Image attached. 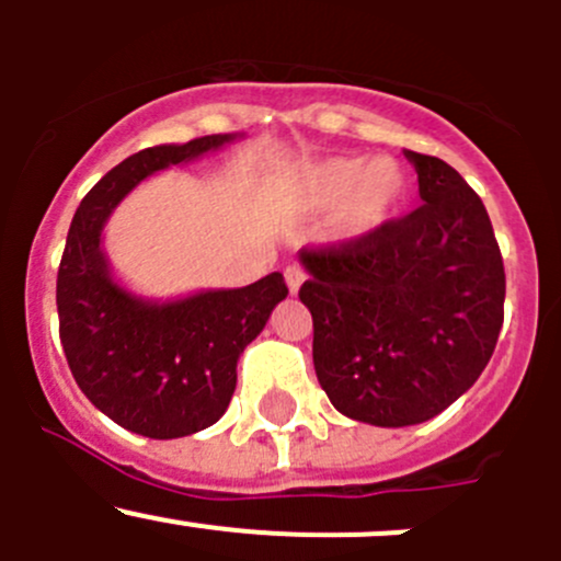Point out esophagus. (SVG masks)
Instances as JSON below:
<instances>
[{
  "mask_svg": "<svg viewBox=\"0 0 561 561\" xmlns=\"http://www.w3.org/2000/svg\"><path fill=\"white\" fill-rule=\"evenodd\" d=\"M285 279H287V287H290V293H298V287H301L304 279H307V271H304L301 265H287Z\"/></svg>",
  "mask_w": 561,
  "mask_h": 561,
  "instance_id": "obj_1",
  "label": "esophagus"
}]
</instances>
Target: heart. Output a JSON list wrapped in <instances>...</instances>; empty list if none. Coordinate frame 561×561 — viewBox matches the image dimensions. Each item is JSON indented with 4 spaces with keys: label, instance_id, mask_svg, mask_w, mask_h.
Here are the masks:
<instances>
[{
    "label": "heart",
    "instance_id": "obj_1",
    "mask_svg": "<svg viewBox=\"0 0 561 561\" xmlns=\"http://www.w3.org/2000/svg\"><path fill=\"white\" fill-rule=\"evenodd\" d=\"M304 208L333 211V230L344 241H364L393 222L410 197V179L396 160L328 157L298 175Z\"/></svg>",
    "mask_w": 561,
    "mask_h": 561
}]
</instances>
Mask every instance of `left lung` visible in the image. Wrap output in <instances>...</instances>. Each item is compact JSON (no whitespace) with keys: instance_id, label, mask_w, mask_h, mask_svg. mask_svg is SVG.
<instances>
[{"instance_id":"obj_1","label":"left lung","mask_w":561,"mask_h":561,"mask_svg":"<svg viewBox=\"0 0 561 561\" xmlns=\"http://www.w3.org/2000/svg\"><path fill=\"white\" fill-rule=\"evenodd\" d=\"M423 206L380 233L301 249L317 380L371 426H415L467 393L505 320V265L478 192L439 157L404 151Z\"/></svg>"}]
</instances>
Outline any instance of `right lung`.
I'll return each mask as SVG.
<instances>
[{
  "instance_id": "obj_1",
  "label": "right lung",
  "mask_w": 561,
  "mask_h": 561,
  "mask_svg": "<svg viewBox=\"0 0 561 561\" xmlns=\"http://www.w3.org/2000/svg\"><path fill=\"white\" fill-rule=\"evenodd\" d=\"M236 135L138 151L89 190L72 217L56 276L59 339L78 388L113 423L151 439L214 426L236 390V364L287 298L279 271L236 290L146 301L124 290L103 252V228L151 173L222 149Z\"/></svg>"
}]
</instances>
